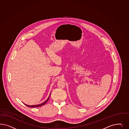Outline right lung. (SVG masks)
Wrapping results in <instances>:
<instances>
[{"instance_id":"right-lung-1","label":"right lung","mask_w":129,"mask_h":129,"mask_svg":"<svg viewBox=\"0 0 129 129\" xmlns=\"http://www.w3.org/2000/svg\"><path fill=\"white\" fill-rule=\"evenodd\" d=\"M50 94H51V93H50V95L49 96V97L48 98V99H47L46 101L45 102H44L43 103H42L41 104H38V105H27V104H25V105H26V106H27V107H32V108H33V107H40V106H43V105H45V104H46V103L47 102V101H48V100L49 99V97H50Z\"/></svg>"}]
</instances>
